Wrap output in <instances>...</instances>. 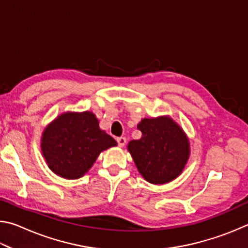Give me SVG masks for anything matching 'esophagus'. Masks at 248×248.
Listing matches in <instances>:
<instances>
[{
    "label": "esophagus",
    "instance_id": "1",
    "mask_svg": "<svg viewBox=\"0 0 248 248\" xmlns=\"http://www.w3.org/2000/svg\"><path fill=\"white\" fill-rule=\"evenodd\" d=\"M117 142H118V145L120 148H123V146H124L127 140H125L124 137H120V138H117Z\"/></svg>",
    "mask_w": 248,
    "mask_h": 248
}]
</instances>
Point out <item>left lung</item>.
<instances>
[{"label":"left lung","mask_w":248,"mask_h":248,"mask_svg":"<svg viewBox=\"0 0 248 248\" xmlns=\"http://www.w3.org/2000/svg\"><path fill=\"white\" fill-rule=\"evenodd\" d=\"M140 140L127 148L138 170L146 182L163 185L183 173L190 155V143L183 128L170 116L143 118L138 124Z\"/></svg>","instance_id":"obj_1"}]
</instances>
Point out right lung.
I'll return each instance as SVG.
<instances>
[{
	"mask_svg": "<svg viewBox=\"0 0 248 248\" xmlns=\"http://www.w3.org/2000/svg\"><path fill=\"white\" fill-rule=\"evenodd\" d=\"M41 153L54 174L65 179L85 175L103 151L117 145L92 111H66L44 129Z\"/></svg>",
	"mask_w": 248,
	"mask_h": 248,
	"instance_id": "1",
	"label": "right lung"
}]
</instances>
